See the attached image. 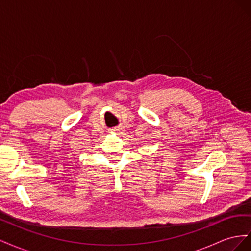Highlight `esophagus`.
Instances as JSON below:
<instances>
[{
  "label": "esophagus",
  "instance_id": "34e87169",
  "mask_svg": "<svg viewBox=\"0 0 251 251\" xmlns=\"http://www.w3.org/2000/svg\"><path fill=\"white\" fill-rule=\"evenodd\" d=\"M121 131H123L121 128H114V132H115V133H120Z\"/></svg>",
  "mask_w": 251,
  "mask_h": 251
}]
</instances>
